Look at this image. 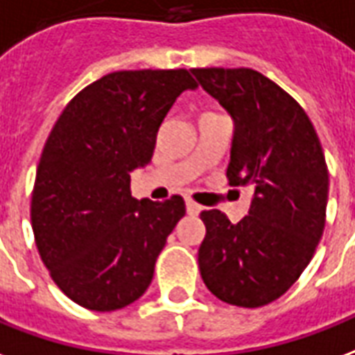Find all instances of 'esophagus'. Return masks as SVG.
Segmentation results:
<instances>
[{"instance_id":"1","label":"esophagus","mask_w":355,"mask_h":355,"mask_svg":"<svg viewBox=\"0 0 355 355\" xmlns=\"http://www.w3.org/2000/svg\"><path fill=\"white\" fill-rule=\"evenodd\" d=\"M185 208H187L189 216H198V214H200V209H202L198 204L193 202V200H185Z\"/></svg>"}]
</instances>
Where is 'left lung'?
I'll return each mask as SVG.
<instances>
[{
    "label": "left lung",
    "instance_id": "1",
    "mask_svg": "<svg viewBox=\"0 0 355 355\" xmlns=\"http://www.w3.org/2000/svg\"><path fill=\"white\" fill-rule=\"evenodd\" d=\"M234 123L227 178L252 189L248 216L231 223L219 209L200 219L204 284L229 304L257 309L293 286L325 227L329 174L309 115L286 90L248 68L191 69Z\"/></svg>",
    "mask_w": 355,
    "mask_h": 355
}]
</instances>
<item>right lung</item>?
I'll list each match as a JSON object with an SVG mask.
<instances>
[{
  "instance_id": "1",
  "label": "right lung",
  "mask_w": 355,
  "mask_h": 355,
  "mask_svg": "<svg viewBox=\"0 0 355 355\" xmlns=\"http://www.w3.org/2000/svg\"><path fill=\"white\" fill-rule=\"evenodd\" d=\"M195 89L187 69L115 71L83 89L54 124L35 174L32 229L54 284L85 309H123L151 284L185 202L134 198L130 174L151 162L175 98Z\"/></svg>"
}]
</instances>
